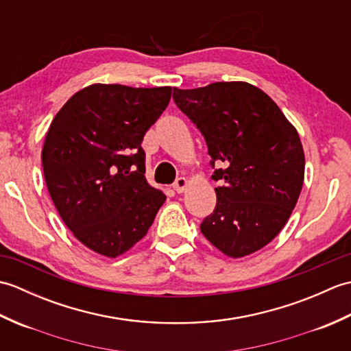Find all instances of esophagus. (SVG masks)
<instances>
[{"label":"esophagus","instance_id":"esophagus-1","mask_svg":"<svg viewBox=\"0 0 351 351\" xmlns=\"http://www.w3.org/2000/svg\"><path fill=\"white\" fill-rule=\"evenodd\" d=\"M185 187H187V180H185V178H178L173 184V190L176 193H182L185 190Z\"/></svg>","mask_w":351,"mask_h":351}]
</instances>
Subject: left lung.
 Wrapping results in <instances>:
<instances>
[{
	"label": "left lung",
	"mask_w": 351,
	"mask_h": 351,
	"mask_svg": "<svg viewBox=\"0 0 351 351\" xmlns=\"http://www.w3.org/2000/svg\"><path fill=\"white\" fill-rule=\"evenodd\" d=\"M173 101L204 136L211 178L221 181L200 232L230 258L263 249L285 226L300 196L299 134L270 96L241 81L173 88ZM215 162L226 167L215 169Z\"/></svg>",
	"instance_id": "obj_1"
}]
</instances>
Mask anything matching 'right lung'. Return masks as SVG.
Here are the masks:
<instances>
[{"mask_svg": "<svg viewBox=\"0 0 351 351\" xmlns=\"http://www.w3.org/2000/svg\"><path fill=\"white\" fill-rule=\"evenodd\" d=\"M170 87L93 84L75 93L45 138V182L75 238L116 258L147 234L166 196L147 184L141 141Z\"/></svg>", "mask_w": 351, "mask_h": 351, "instance_id": "add662e5", "label": "right lung"}]
</instances>
